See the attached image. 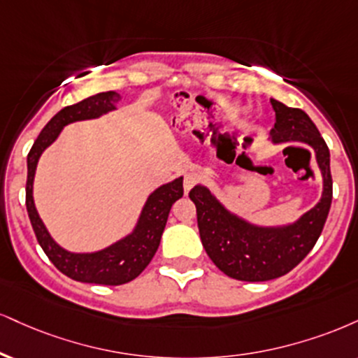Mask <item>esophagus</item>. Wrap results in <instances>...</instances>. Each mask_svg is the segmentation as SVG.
<instances>
[{
	"label": "esophagus",
	"mask_w": 358,
	"mask_h": 358,
	"mask_svg": "<svg viewBox=\"0 0 358 358\" xmlns=\"http://www.w3.org/2000/svg\"><path fill=\"white\" fill-rule=\"evenodd\" d=\"M198 182H200V175L195 173V171H190V173L185 175V178H183V190H185V193L190 192L192 188L195 187Z\"/></svg>",
	"instance_id": "34e87169"
}]
</instances>
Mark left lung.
<instances>
[{
	"label": "left lung",
	"mask_w": 358,
	"mask_h": 358,
	"mask_svg": "<svg viewBox=\"0 0 358 358\" xmlns=\"http://www.w3.org/2000/svg\"><path fill=\"white\" fill-rule=\"evenodd\" d=\"M273 143L300 141L312 146L324 176L320 201L287 227H257L236 217L210 193L196 185L190 198L196 206V222L205 252L223 273L242 282H266L295 268L317 243L331 205L330 152L308 115L277 100Z\"/></svg>",
	"instance_id": "obj_1"
}]
</instances>
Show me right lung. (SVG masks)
<instances>
[{"label": "right lung", "instance_id": "obj_1", "mask_svg": "<svg viewBox=\"0 0 358 358\" xmlns=\"http://www.w3.org/2000/svg\"><path fill=\"white\" fill-rule=\"evenodd\" d=\"M120 94L105 92L93 94L86 100L64 106L46 123L28 153V180H27V210L29 222L36 235L38 243L59 272L76 282L98 283V285H123L136 278L146 265L152 262L160 245L171 205L183 196V178L162 185L148 196L133 234L123 240L94 253H71L59 247L51 238L33 201V180L41 153L58 138L63 127L81 120H92L115 110Z\"/></svg>", "mask_w": 358, "mask_h": 358}]
</instances>
